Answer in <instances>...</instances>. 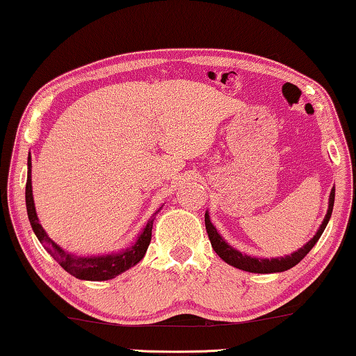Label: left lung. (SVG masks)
<instances>
[{
    "mask_svg": "<svg viewBox=\"0 0 356 356\" xmlns=\"http://www.w3.org/2000/svg\"><path fill=\"white\" fill-rule=\"evenodd\" d=\"M334 196H336V188L331 190L330 193V204H327V212L323 219L320 229L316 230L312 240L305 243L300 249H297L293 254H288V256L283 257H254V256H248V254H243L238 251V249L229 245L209 219V212L206 211L204 214V224H206V232H208L211 246L214 251L217 252L222 261H225L232 267H236L240 270H245V272L249 273H280V272H286V270L293 268L294 265L299 264L302 259H304L307 254L310 252V249L316 245V241L320 240V236L325 232L327 222L331 219L332 214V208H334Z\"/></svg>",
    "mask_w": 356,
    "mask_h": 356,
    "instance_id": "8db88e82",
    "label": "left lung"
}]
</instances>
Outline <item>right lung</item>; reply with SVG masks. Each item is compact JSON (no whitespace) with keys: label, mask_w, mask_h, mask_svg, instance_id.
<instances>
[{"label":"right lung","mask_w":356,"mask_h":356,"mask_svg":"<svg viewBox=\"0 0 356 356\" xmlns=\"http://www.w3.org/2000/svg\"><path fill=\"white\" fill-rule=\"evenodd\" d=\"M29 166V172H26V185H25V204H26V214H29V220L31 229H33L36 238L47 252L60 264V267L75 277L78 280H86V281H105L118 277L126 270L139 264L144 259L148 245L152 241V229H153V220L155 216L160 212L158 209L145 224L142 232L137 235V240L131 243V246H127L121 251H115L110 254H99V256H76L63 249L62 246L52 240L47 235L46 230L42 229L40 224L38 216H36L35 209V201H33V190H31V158L29 156L26 161Z\"/></svg>","instance_id":"1"}]
</instances>
